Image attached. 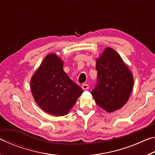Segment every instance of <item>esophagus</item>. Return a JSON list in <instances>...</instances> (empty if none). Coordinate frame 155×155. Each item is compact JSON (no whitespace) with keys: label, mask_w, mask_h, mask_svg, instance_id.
<instances>
[{"label":"esophagus","mask_w":155,"mask_h":155,"mask_svg":"<svg viewBox=\"0 0 155 155\" xmlns=\"http://www.w3.org/2000/svg\"><path fill=\"white\" fill-rule=\"evenodd\" d=\"M81 87H82V89L83 90H87L89 89V85H88V84L84 83V84H83Z\"/></svg>","instance_id":"34e87169"}]
</instances>
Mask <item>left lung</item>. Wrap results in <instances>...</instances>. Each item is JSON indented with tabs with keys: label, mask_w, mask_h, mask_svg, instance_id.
Instances as JSON below:
<instances>
[{
	"label": "left lung",
	"mask_w": 155,
	"mask_h": 155,
	"mask_svg": "<svg viewBox=\"0 0 155 155\" xmlns=\"http://www.w3.org/2000/svg\"><path fill=\"white\" fill-rule=\"evenodd\" d=\"M97 83L91 95L96 104L108 112L124 105L133 86L132 73L117 52L107 48L97 59Z\"/></svg>",
	"instance_id": "8db88e82"
}]
</instances>
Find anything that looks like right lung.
Here are the masks:
<instances>
[{
	"label": "right lung",
	"instance_id": "obj_1",
	"mask_svg": "<svg viewBox=\"0 0 155 155\" xmlns=\"http://www.w3.org/2000/svg\"><path fill=\"white\" fill-rule=\"evenodd\" d=\"M63 61L56 54L47 55L33 76L31 88L41 109L51 115H67L83 90L63 70Z\"/></svg>",
	"mask_w": 155,
	"mask_h": 155
}]
</instances>
